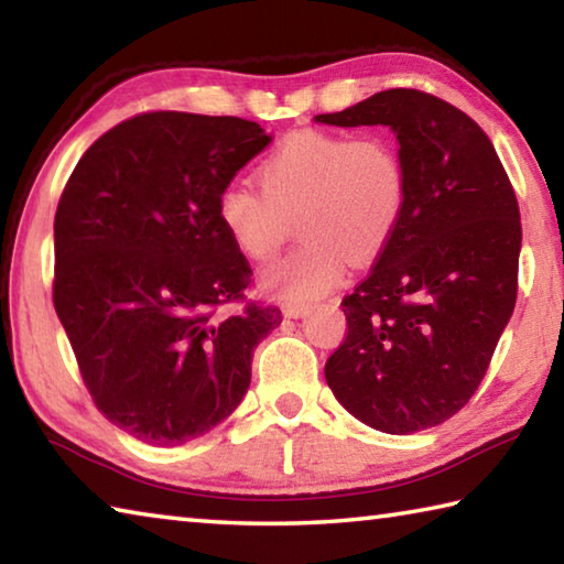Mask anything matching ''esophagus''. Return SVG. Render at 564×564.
<instances>
[{
  "instance_id": "esophagus-1",
  "label": "esophagus",
  "mask_w": 564,
  "mask_h": 564,
  "mask_svg": "<svg viewBox=\"0 0 564 564\" xmlns=\"http://www.w3.org/2000/svg\"><path fill=\"white\" fill-rule=\"evenodd\" d=\"M311 305H293V303H289V305H283V316L285 318H305V316H311Z\"/></svg>"
}]
</instances>
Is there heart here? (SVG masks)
Listing matches in <instances>:
<instances>
[{"label":"heart","instance_id":"b5f03b06","mask_svg":"<svg viewBox=\"0 0 564 564\" xmlns=\"http://www.w3.org/2000/svg\"><path fill=\"white\" fill-rule=\"evenodd\" d=\"M259 188L228 184L216 202L224 231L251 261H271L299 228L303 241L265 269L263 291L285 303L318 301L348 259L373 261L405 216L410 178L383 133L346 137L305 129L285 137L256 169Z\"/></svg>","mask_w":564,"mask_h":564}]
</instances>
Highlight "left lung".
Returning <instances> with one entry per match:
<instances>
[{
  "mask_svg": "<svg viewBox=\"0 0 564 564\" xmlns=\"http://www.w3.org/2000/svg\"><path fill=\"white\" fill-rule=\"evenodd\" d=\"M316 121L390 127L410 178L398 231L340 303L348 333L326 383L376 431L435 427L473 398L512 316L522 246L512 184L488 133L433 94L378 91Z\"/></svg>",
  "mask_w": 564,
  "mask_h": 564,
  "instance_id": "8db88e82",
  "label": "left lung"
}]
</instances>
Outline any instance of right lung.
I'll list each match as a JSON object with an SVG mask.
<instances>
[{
  "mask_svg": "<svg viewBox=\"0 0 564 564\" xmlns=\"http://www.w3.org/2000/svg\"><path fill=\"white\" fill-rule=\"evenodd\" d=\"M271 144L256 121L151 111L79 159L54 216V308L94 403L141 443L194 441L234 413L279 308L246 305L251 265L216 214Z\"/></svg>",
  "mask_w": 564,
  "mask_h": 564,
  "instance_id": "right-lung-1",
  "label": "right lung"
}]
</instances>
